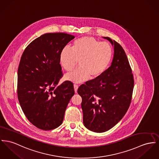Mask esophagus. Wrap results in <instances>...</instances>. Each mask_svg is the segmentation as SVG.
Returning <instances> with one entry per match:
<instances>
[{"instance_id":"esophagus-1","label":"esophagus","mask_w":159,"mask_h":159,"mask_svg":"<svg viewBox=\"0 0 159 159\" xmlns=\"http://www.w3.org/2000/svg\"><path fill=\"white\" fill-rule=\"evenodd\" d=\"M78 88H79V86L77 85H75V84H74V91H75V93H77V91Z\"/></svg>"}]
</instances>
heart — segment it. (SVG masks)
<instances>
[{
  "label": "heart",
  "mask_w": 159,
  "mask_h": 159,
  "mask_svg": "<svg viewBox=\"0 0 159 159\" xmlns=\"http://www.w3.org/2000/svg\"><path fill=\"white\" fill-rule=\"evenodd\" d=\"M112 56V48L108 42H100L92 37H82L74 42L72 49L65 48L61 50L59 61L67 72L74 69L79 61L80 67L67 74L65 79L80 83L89 77L96 79L102 75L109 66Z\"/></svg>",
  "instance_id": "1"
}]
</instances>
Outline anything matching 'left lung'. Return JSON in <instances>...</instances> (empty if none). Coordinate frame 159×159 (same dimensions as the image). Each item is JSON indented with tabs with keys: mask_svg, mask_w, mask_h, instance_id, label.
<instances>
[{
	"mask_svg": "<svg viewBox=\"0 0 159 159\" xmlns=\"http://www.w3.org/2000/svg\"><path fill=\"white\" fill-rule=\"evenodd\" d=\"M114 46L111 66L102 75L80 86L83 122L96 133L105 132L114 126L126 114L131 103L134 79L127 56L122 46L108 37Z\"/></svg>",
	"mask_w": 159,
	"mask_h": 159,
	"instance_id": "left-lung-1",
	"label": "left lung"
}]
</instances>
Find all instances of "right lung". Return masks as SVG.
<instances>
[{
	"mask_svg": "<svg viewBox=\"0 0 159 159\" xmlns=\"http://www.w3.org/2000/svg\"><path fill=\"white\" fill-rule=\"evenodd\" d=\"M75 37L46 33L31 42L22 55L17 71V96L28 120L37 128L51 130L61 125L74 94L73 84L65 81L60 64L61 50Z\"/></svg>",
	"mask_w": 159,
	"mask_h": 159,
	"instance_id": "right-lung-1",
	"label": "right lung"
}]
</instances>
